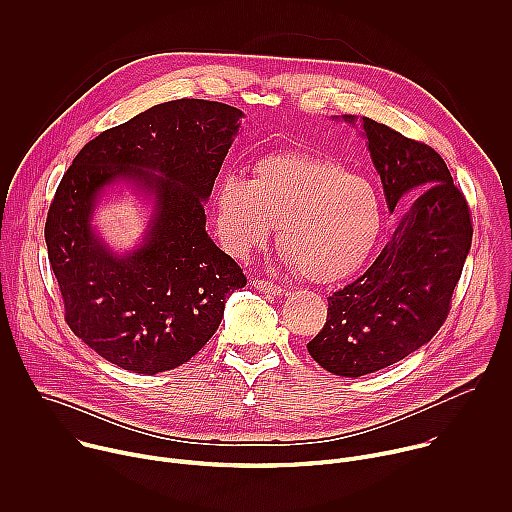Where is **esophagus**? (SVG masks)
I'll return each instance as SVG.
<instances>
[{
    "mask_svg": "<svg viewBox=\"0 0 512 512\" xmlns=\"http://www.w3.org/2000/svg\"><path fill=\"white\" fill-rule=\"evenodd\" d=\"M251 283H253L255 289H259V291H263V294H269V296H281V291H283L279 285H275V283H271V281L253 279Z\"/></svg>",
    "mask_w": 512,
    "mask_h": 512,
    "instance_id": "34e87169",
    "label": "esophagus"
}]
</instances>
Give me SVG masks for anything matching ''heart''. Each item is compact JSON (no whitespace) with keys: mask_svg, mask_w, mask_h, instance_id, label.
<instances>
[{"mask_svg":"<svg viewBox=\"0 0 512 512\" xmlns=\"http://www.w3.org/2000/svg\"><path fill=\"white\" fill-rule=\"evenodd\" d=\"M279 223L281 261L316 283L352 275L373 253L385 206L373 180L302 152L269 154L253 178L229 172L214 186V229L235 257L267 245Z\"/></svg>","mask_w":512,"mask_h":512,"instance_id":"b5f03b06","label":"heart"}]
</instances>
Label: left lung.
<instances>
[{"label": "left lung", "mask_w": 512, "mask_h": 512, "mask_svg": "<svg viewBox=\"0 0 512 512\" xmlns=\"http://www.w3.org/2000/svg\"><path fill=\"white\" fill-rule=\"evenodd\" d=\"M360 125L389 210L413 198L381 255L328 298L310 356L328 373L362 377L403 360L442 328L472 247L470 208L442 156L369 117Z\"/></svg>", "instance_id": "obj_1"}]
</instances>
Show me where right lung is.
<instances>
[{"mask_svg": "<svg viewBox=\"0 0 512 512\" xmlns=\"http://www.w3.org/2000/svg\"><path fill=\"white\" fill-rule=\"evenodd\" d=\"M243 117L216 101L162 103L91 139L62 176L44 237L66 322L125 371L156 375L188 362L247 285L204 229V204ZM115 189L151 208L129 252H115L94 225Z\"/></svg>", "mask_w": 512, "mask_h": 512, "instance_id": "add662e5", "label": "right lung"}]
</instances>
